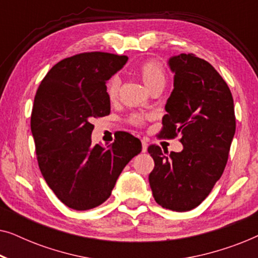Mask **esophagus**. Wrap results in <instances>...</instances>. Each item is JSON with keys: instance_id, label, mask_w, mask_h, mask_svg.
I'll return each mask as SVG.
<instances>
[{"instance_id": "esophagus-1", "label": "esophagus", "mask_w": 258, "mask_h": 258, "mask_svg": "<svg viewBox=\"0 0 258 258\" xmlns=\"http://www.w3.org/2000/svg\"><path fill=\"white\" fill-rule=\"evenodd\" d=\"M147 150H148V143H147V141L142 140V151H143V153H146Z\"/></svg>"}]
</instances>
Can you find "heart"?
<instances>
[{
    "label": "heart",
    "instance_id": "obj_1",
    "mask_svg": "<svg viewBox=\"0 0 258 258\" xmlns=\"http://www.w3.org/2000/svg\"><path fill=\"white\" fill-rule=\"evenodd\" d=\"M139 73L141 77H142L143 83L146 84L148 89H150L154 86H163L167 81V73H165L164 66L157 59H149V61L144 62L143 64H141L139 68ZM119 90V77L118 76H112L105 87V91L109 100H115L118 95ZM144 121L143 116L141 115H133L130 117V122L135 125L142 124Z\"/></svg>",
    "mask_w": 258,
    "mask_h": 258
}]
</instances>
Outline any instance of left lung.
Listing matches in <instances>:
<instances>
[{
	"label": "left lung",
	"instance_id": "left-lung-1",
	"mask_svg": "<svg viewBox=\"0 0 258 258\" xmlns=\"http://www.w3.org/2000/svg\"><path fill=\"white\" fill-rule=\"evenodd\" d=\"M174 89L165 104L161 135L181 136V153L148 148L154 199L172 211L200 206L223 174L236 129L234 100L216 69L194 54L169 58Z\"/></svg>",
	"mask_w": 258,
	"mask_h": 258
}]
</instances>
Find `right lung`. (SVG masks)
Segmentation results:
<instances>
[{
    "instance_id": "1",
    "label": "right lung",
    "mask_w": 258,
    "mask_h": 258,
    "mask_svg": "<svg viewBox=\"0 0 258 258\" xmlns=\"http://www.w3.org/2000/svg\"><path fill=\"white\" fill-rule=\"evenodd\" d=\"M128 61L124 55L83 52L52 67L38 87L30 128L43 177L57 199L89 210L111 195L119 174L141 153L128 133L107 148L91 144L94 118L110 114L107 81Z\"/></svg>"
}]
</instances>
